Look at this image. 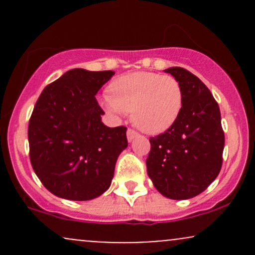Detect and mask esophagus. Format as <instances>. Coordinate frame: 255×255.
Returning a JSON list of instances; mask_svg holds the SVG:
<instances>
[{"label": "esophagus", "mask_w": 255, "mask_h": 255, "mask_svg": "<svg viewBox=\"0 0 255 255\" xmlns=\"http://www.w3.org/2000/svg\"><path fill=\"white\" fill-rule=\"evenodd\" d=\"M135 136H137V133L135 130H133V129H128L127 130V139H128V141H131V140L134 139V137Z\"/></svg>", "instance_id": "34e87169"}]
</instances>
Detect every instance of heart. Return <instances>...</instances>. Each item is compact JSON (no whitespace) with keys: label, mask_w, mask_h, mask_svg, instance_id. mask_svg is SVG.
<instances>
[{"label":"heart","mask_w":255,"mask_h":255,"mask_svg":"<svg viewBox=\"0 0 255 255\" xmlns=\"http://www.w3.org/2000/svg\"><path fill=\"white\" fill-rule=\"evenodd\" d=\"M113 95H104L103 107L114 115L131 110L135 126L147 134L168 130L180 116L183 91L176 78L152 72L121 75L110 84Z\"/></svg>","instance_id":"obj_1"}]
</instances>
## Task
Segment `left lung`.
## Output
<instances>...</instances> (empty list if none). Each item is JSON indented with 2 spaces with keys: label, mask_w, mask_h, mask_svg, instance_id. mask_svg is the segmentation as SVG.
Segmentation results:
<instances>
[{
  "label": "left lung",
  "mask_w": 255,
  "mask_h": 255,
  "mask_svg": "<svg viewBox=\"0 0 255 255\" xmlns=\"http://www.w3.org/2000/svg\"><path fill=\"white\" fill-rule=\"evenodd\" d=\"M164 72L176 78L182 87L183 107L168 130L150 137L146 165L160 194L186 200L203 193L218 176L224 131L219 107L206 85L181 67Z\"/></svg>",
  "instance_id": "8db88e82"
}]
</instances>
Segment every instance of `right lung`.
<instances>
[{
    "label": "right lung",
    "instance_id": "obj_1",
    "mask_svg": "<svg viewBox=\"0 0 255 255\" xmlns=\"http://www.w3.org/2000/svg\"><path fill=\"white\" fill-rule=\"evenodd\" d=\"M115 74L74 68L43 90L28 124L32 168L49 192L91 200L110 187L127 128L102 122L96 95Z\"/></svg>",
    "mask_w": 255,
    "mask_h": 255
}]
</instances>
